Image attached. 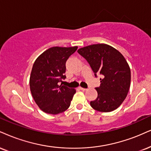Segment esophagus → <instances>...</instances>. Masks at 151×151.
<instances>
[{
    "mask_svg": "<svg viewBox=\"0 0 151 151\" xmlns=\"http://www.w3.org/2000/svg\"><path fill=\"white\" fill-rule=\"evenodd\" d=\"M79 89H80V90H82V91H85V90H87V89L83 88V87H80Z\"/></svg>",
    "mask_w": 151,
    "mask_h": 151,
    "instance_id": "34e87169",
    "label": "esophagus"
}]
</instances>
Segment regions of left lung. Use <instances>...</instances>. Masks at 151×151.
Listing matches in <instances>:
<instances>
[{
    "label": "left lung",
    "instance_id": "left-lung-1",
    "mask_svg": "<svg viewBox=\"0 0 151 151\" xmlns=\"http://www.w3.org/2000/svg\"><path fill=\"white\" fill-rule=\"evenodd\" d=\"M87 61L96 77L100 73L101 85L96 87L97 98L90 102L100 112H111L120 106L129 92L131 71L123 55L112 46L94 44L78 50Z\"/></svg>",
    "mask_w": 151,
    "mask_h": 151
}]
</instances>
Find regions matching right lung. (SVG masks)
Here are the masks:
<instances>
[{
    "instance_id": "obj_1",
    "label": "right lung",
    "mask_w": 151,
    "mask_h": 151,
    "mask_svg": "<svg viewBox=\"0 0 151 151\" xmlns=\"http://www.w3.org/2000/svg\"><path fill=\"white\" fill-rule=\"evenodd\" d=\"M77 49V46L50 47L35 61L29 85L33 99L43 112L56 115L70 106L76 90L59 83L66 78V60Z\"/></svg>"
}]
</instances>
